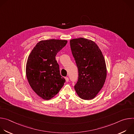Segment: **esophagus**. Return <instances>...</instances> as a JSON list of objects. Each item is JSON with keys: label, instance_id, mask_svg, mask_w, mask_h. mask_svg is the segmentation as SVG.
Masks as SVG:
<instances>
[{"label": "esophagus", "instance_id": "esophagus-1", "mask_svg": "<svg viewBox=\"0 0 134 134\" xmlns=\"http://www.w3.org/2000/svg\"><path fill=\"white\" fill-rule=\"evenodd\" d=\"M65 80H66V81L67 82H69V78L68 77H65Z\"/></svg>", "mask_w": 134, "mask_h": 134}]
</instances>
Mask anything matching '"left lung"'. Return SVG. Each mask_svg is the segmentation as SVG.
Segmentation results:
<instances>
[{
    "label": "left lung",
    "instance_id": "left-lung-1",
    "mask_svg": "<svg viewBox=\"0 0 134 134\" xmlns=\"http://www.w3.org/2000/svg\"><path fill=\"white\" fill-rule=\"evenodd\" d=\"M72 55L79 70L74 86L83 100H92L103 87L107 77V67L103 54L94 42L83 37L70 40Z\"/></svg>",
    "mask_w": 134,
    "mask_h": 134
}]
</instances>
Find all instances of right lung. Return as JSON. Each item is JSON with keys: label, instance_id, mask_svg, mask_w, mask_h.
<instances>
[{"label": "right lung", "instance_id": "add662e5", "mask_svg": "<svg viewBox=\"0 0 134 134\" xmlns=\"http://www.w3.org/2000/svg\"><path fill=\"white\" fill-rule=\"evenodd\" d=\"M67 43V40H42L29 55L26 66L27 79L32 90L44 100L54 97L65 82L55 57Z\"/></svg>", "mask_w": 134, "mask_h": 134}]
</instances>
